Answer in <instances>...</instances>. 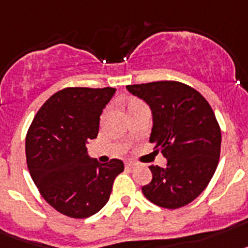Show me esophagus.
I'll return each mask as SVG.
<instances>
[{
    "label": "esophagus",
    "mask_w": 248,
    "mask_h": 248,
    "mask_svg": "<svg viewBox=\"0 0 248 248\" xmlns=\"http://www.w3.org/2000/svg\"><path fill=\"white\" fill-rule=\"evenodd\" d=\"M124 166H126V168H134V167H136L138 164L135 162H132V160H126V162H124Z\"/></svg>",
    "instance_id": "1"
}]
</instances>
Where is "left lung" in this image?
Masks as SVG:
<instances>
[{
    "instance_id": "1",
    "label": "left lung",
    "mask_w": 248,
    "mask_h": 248,
    "mask_svg": "<svg viewBox=\"0 0 248 248\" xmlns=\"http://www.w3.org/2000/svg\"><path fill=\"white\" fill-rule=\"evenodd\" d=\"M150 107V142L167 167L150 166L153 180L142 194L160 208L178 209L194 201L218 167L222 132L210 104L194 88L178 81L127 85Z\"/></svg>"
}]
</instances>
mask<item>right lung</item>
Listing matches in <instances>:
<instances>
[{"instance_id":"1","label":"right lung","mask_w":248,"mask_h":248,"mask_svg":"<svg viewBox=\"0 0 248 248\" xmlns=\"http://www.w3.org/2000/svg\"><path fill=\"white\" fill-rule=\"evenodd\" d=\"M116 89L66 88L40 107L25 140L30 176L44 200L71 218L92 217L108 202L124 162L99 163L86 144L99 132L100 114Z\"/></svg>"}]
</instances>
